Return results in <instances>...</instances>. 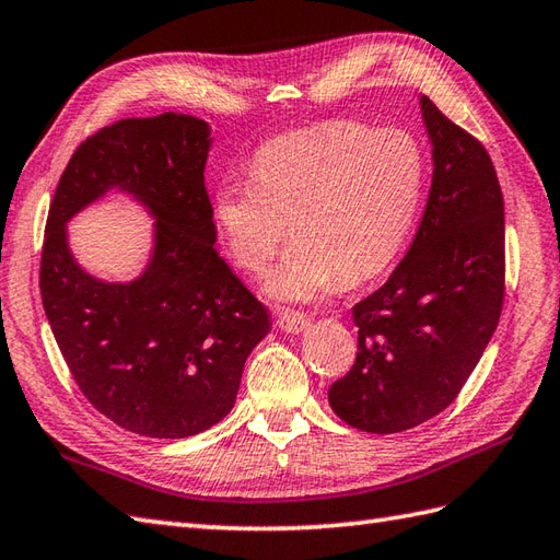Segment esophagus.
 Masks as SVG:
<instances>
[{
    "mask_svg": "<svg viewBox=\"0 0 560 560\" xmlns=\"http://www.w3.org/2000/svg\"><path fill=\"white\" fill-rule=\"evenodd\" d=\"M276 323H278L280 330L296 335V332H302L312 320H308L304 314H280Z\"/></svg>",
    "mask_w": 560,
    "mask_h": 560,
    "instance_id": "34e87169",
    "label": "esophagus"
}]
</instances>
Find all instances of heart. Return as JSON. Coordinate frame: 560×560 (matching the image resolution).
<instances>
[{"mask_svg":"<svg viewBox=\"0 0 560 560\" xmlns=\"http://www.w3.org/2000/svg\"><path fill=\"white\" fill-rule=\"evenodd\" d=\"M424 189V155L412 136L328 121L266 143L252 179L218 186L213 218L234 264L264 272L290 232L294 242L270 270L276 302H312L335 280L374 278L400 252Z\"/></svg>","mask_w":560,"mask_h":560,"instance_id":"heart-1","label":"heart"}]
</instances>
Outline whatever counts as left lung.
<instances>
[{"mask_svg": "<svg viewBox=\"0 0 560 560\" xmlns=\"http://www.w3.org/2000/svg\"><path fill=\"white\" fill-rule=\"evenodd\" d=\"M433 177L415 242L383 288L354 304L357 359L328 390L332 412L369 433L441 415L479 364L505 294L503 194L491 158L427 95Z\"/></svg>", "mask_w": 560, "mask_h": 560, "instance_id": "1", "label": "left lung"}]
</instances>
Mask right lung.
<instances>
[{
  "instance_id": "right-lung-1",
  "label": "right lung",
  "mask_w": 560,
  "mask_h": 560,
  "mask_svg": "<svg viewBox=\"0 0 560 560\" xmlns=\"http://www.w3.org/2000/svg\"><path fill=\"white\" fill-rule=\"evenodd\" d=\"M210 143L191 115L121 119L77 148L49 203L40 294L59 352L97 412L148 439H189L225 419L270 330L213 246ZM112 188L156 218L152 260L129 283L93 279L66 240V222Z\"/></svg>"
}]
</instances>
